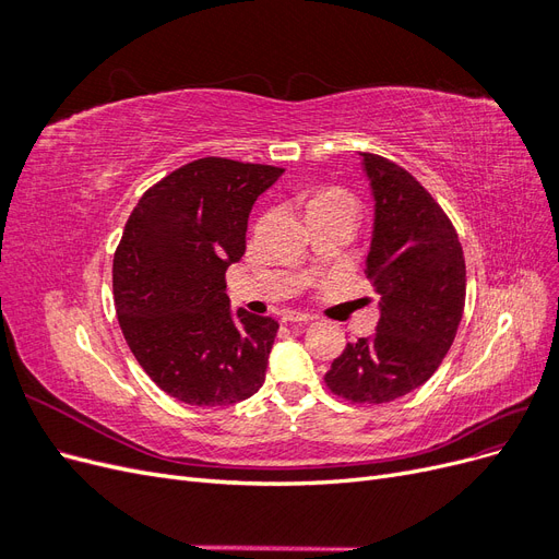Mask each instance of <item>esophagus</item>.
Returning <instances> with one entry per match:
<instances>
[{
	"label": "esophagus",
	"instance_id": "1",
	"mask_svg": "<svg viewBox=\"0 0 559 559\" xmlns=\"http://www.w3.org/2000/svg\"><path fill=\"white\" fill-rule=\"evenodd\" d=\"M282 321H289V324H294V321H298V324H310V321H314V317H312V314H306V312L289 310V312H284Z\"/></svg>",
	"mask_w": 559,
	"mask_h": 559
}]
</instances>
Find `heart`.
<instances>
[{"label": "heart", "mask_w": 559, "mask_h": 559, "mask_svg": "<svg viewBox=\"0 0 559 559\" xmlns=\"http://www.w3.org/2000/svg\"><path fill=\"white\" fill-rule=\"evenodd\" d=\"M310 212H317V210H354V202L352 198L341 191V189H319L312 193L310 202H308Z\"/></svg>", "instance_id": "heart-1"}]
</instances>
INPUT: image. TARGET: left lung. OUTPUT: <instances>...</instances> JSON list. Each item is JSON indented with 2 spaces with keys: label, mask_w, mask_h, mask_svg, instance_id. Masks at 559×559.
Masks as SVG:
<instances>
[{
  "label": "left lung",
  "mask_w": 559,
  "mask_h": 559,
  "mask_svg": "<svg viewBox=\"0 0 559 559\" xmlns=\"http://www.w3.org/2000/svg\"><path fill=\"white\" fill-rule=\"evenodd\" d=\"M376 200L366 275L380 296L378 331L347 343L324 376L352 403H389L441 366L464 314V251L441 205L411 173L359 154Z\"/></svg>",
  "instance_id": "obj_1"
}]
</instances>
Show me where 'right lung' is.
I'll return each mask as SVG.
<instances>
[{"label":"right lung","instance_id":"obj_1","mask_svg":"<svg viewBox=\"0 0 559 559\" xmlns=\"http://www.w3.org/2000/svg\"><path fill=\"white\" fill-rule=\"evenodd\" d=\"M282 167L200 158L132 210L114 253V306L144 373L173 399L216 408L257 394L280 324L230 310L226 270L245 253L249 212Z\"/></svg>","mask_w":559,"mask_h":559}]
</instances>
